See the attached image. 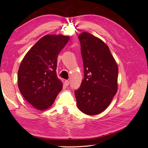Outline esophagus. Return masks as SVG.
<instances>
[{
  "label": "esophagus",
  "mask_w": 148,
  "mask_h": 148,
  "mask_svg": "<svg viewBox=\"0 0 148 148\" xmlns=\"http://www.w3.org/2000/svg\"><path fill=\"white\" fill-rule=\"evenodd\" d=\"M69 83H70V82H69V80H65V86H68L69 84Z\"/></svg>",
  "instance_id": "1"
}]
</instances>
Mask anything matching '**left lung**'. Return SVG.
<instances>
[{
	"instance_id": "8db88e82",
	"label": "left lung",
	"mask_w": 148,
	"mask_h": 148,
	"mask_svg": "<svg viewBox=\"0 0 148 148\" xmlns=\"http://www.w3.org/2000/svg\"><path fill=\"white\" fill-rule=\"evenodd\" d=\"M84 67V79L75 90L77 108L88 115H96L109 106L117 92L118 67L109 47L88 32L78 36Z\"/></svg>"
}]
</instances>
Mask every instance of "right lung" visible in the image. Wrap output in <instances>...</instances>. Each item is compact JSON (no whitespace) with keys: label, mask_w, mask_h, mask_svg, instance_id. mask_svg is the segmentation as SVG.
Segmentation results:
<instances>
[{"label":"right lung","mask_w":148,"mask_h":148,"mask_svg":"<svg viewBox=\"0 0 148 148\" xmlns=\"http://www.w3.org/2000/svg\"><path fill=\"white\" fill-rule=\"evenodd\" d=\"M69 39L63 35L42 37L24 56L19 67L20 92L28 102L40 111L49 108L62 90L56 72L57 56Z\"/></svg>","instance_id":"add662e5"}]
</instances>
